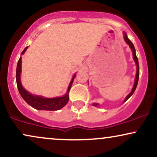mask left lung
<instances>
[{"label":"left lung","instance_id":"left-lung-1","mask_svg":"<svg viewBox=\"0 0 157 157\" xmlns=\"http://www.w3.org/2000/svg\"><path fill=\"white\" fill-rule=\"evenodd\" d=\"M124 41L128 43V44L129 45V46H130V48H131V50L132 51V55H133V59H134L135 62H136V66H137V72H136V79H135V84L133 85V88H132L131 92L129 93L128 96H127L125 99H124V102H125L126 101L128 100V99L130 98V97L131 96L132 94H133V93L135 92V90H136V89L137 85H138V78H139V64H138V58H137V56H136V49H135L134 45H133V44H132V43L131 42V41L128 39V36H127V34L125 33H124ZM93 105L95 106H98V104H97V103H93Z\"/></svg>","mask_w":157,"mask_h":157}]
</instances>
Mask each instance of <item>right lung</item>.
<instances>
[{
    "mask_svg": "<svg viewBox=\"0 0 157 157\" xmlns=\"http://www.w3.org/2000/svg\"><path fill=\"white\" fill-rule=\"evenodd\" d=\"M28 47H26L24 51L21 52V54H24ZM21 71V57H20L18 61L17 72H16V79H17V88L19 92L20 93L22 98L30 105L32 107L38 110H48V111H56L61 109L66 105L69 101V92L70 90L71 87L74 81V79L76 75L73 76L72 80H71L69 85L67 89V93L64 96L61 97H57V98H43V96H35L31 94L28 91H27L23 88L21 83L20 75Z\"/></svg>",
    "mask_w": 157,
    "mask_h": 157,
    "instance_id": "1",
    "label": "right lung"
}]
</instances>
